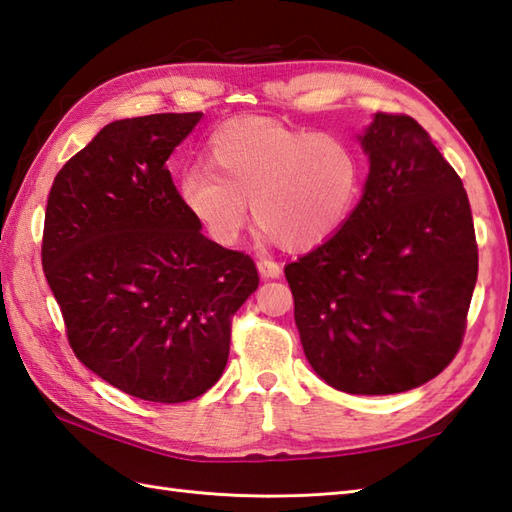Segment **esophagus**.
<instances>
[{"instance_id": "34e87169", "label": "esophagus", "mask_w": 512, "mask_h": 512, "mask_svg": "<svg viewBox=\"0 0 512 512\" xmlns=\"http://www.w3.org/2000/svg\"><path fill=\"white\" fill-rule=\"evenodd\" d=\"M257 268H259V275H262L264 279H277L281 275V264L275 262V259L262 257L257 262Z\"/></svg>"}]
</instances>
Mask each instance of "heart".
Here are the masks:
<instances>
[{"label": "heart", "instance_id": "b5f03b06", "mask_svg": "<svg viewBox=\"0 0 512 512\" xmlns=\"http://www.w3.org/2000/svg\"><path fill=\"white\" fill-rule=\"evenodd\" d=\"M204 160L180 178L178 198L222 246L242 235L250 204L253 220L281 246L314 248L339 231L361 191V160L343 138L259 116L217 127Z\"/></svg>", "mask_w": 512, "mask_h": 512}]
</instances>
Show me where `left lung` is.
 <instances>
[{"instance_id": "obj_1", "label": "left lung", "mask_w": 512, "mask_h": 512, "mask_svg": "<svg viewBox=\"0 0 512 512\" xmlns=\"http://www.w3.org/2000/svg\"><path fill=\"white\" fill-rule=\"evenodd\" d=\"M361 145V202L284 273L314 372L347 394L387 396L436 378L460 352L477 242L462 180L418 121L378 112Z\"/></svg>"}]
</instances>
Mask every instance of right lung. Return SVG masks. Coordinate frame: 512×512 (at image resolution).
<instances>
[{
	"instance_id": "obj_1",
	"label": "right lung",
	"mask_w": 512,
	"mask_h": 512,
	"mask_svg": "<svg viewBox=\"0 0 512 512\" xmlns=\"http://www.w3.org/2000/svg\"><path fill=\"white\" fill-rule=\"evenodd\" d=\"M202 112L105 125L52 182L41 262L74 356L116 389L184 402L220 380L233 314L259 286L211 242L167 169Z\"/></svg>"
}]
</instances>
